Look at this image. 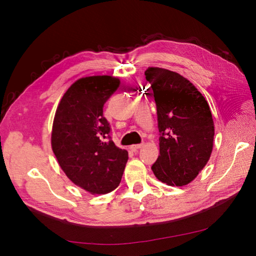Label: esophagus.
<instances>
[{"label":"esophagus","instance_id":"esophagus-1","mask_svg":"<svg viewBox=\"0 0 256 256\" xmlns=\"http://www.w3.org/2000/svg\"><path fill=\"white\" fill-rule=\"evenodd\" d=\"M142 146H143V143H140V144H134V145H131V146H130V148L136 152V150H138V148H141Z\"/></svg>","mask_w":256,"mask_h":256}]
</instances>
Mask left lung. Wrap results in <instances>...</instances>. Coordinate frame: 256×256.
Wrapping results in <instances>:
<instances>
[{
  "label": "left lung",
  "mask_w": 256,
  "mask_h": 256,
  "mask_svg": "<svg viewBox=\"0 0 256 256\" xmlns=\"http://www.w3.org/2000/svg\"><path fill=\"white\" fill-rule=\"evenodd\" d=\"M145 76L156 102L160 132V154L152 170L162 182L184 186L210 158L214 136L210 109L194 85L180 74L150 67Z\"/></svg>",
  "instance_id": "8db88e82"
}]
</instances>
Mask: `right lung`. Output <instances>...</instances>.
I'll use <instances>...</instances> for the list:
<instances>
[{"instance_id": "1", "label": "right lung", "mask_w": 256, "mask_h": 256, "mask_svg": "<svg viewBox=\"0 0 256 256\" xmlns=\"http://www.w3.org/2000/svg\"><path fill=\"white\" fill-rule=\"evenodd\" d=\"M120 86L110 76L76 81L62 98L54 116L51 144L62 170L74 184L92 194L118 187L128 152L116 147L104 104Z\"/></svg>"}]
</instances>
